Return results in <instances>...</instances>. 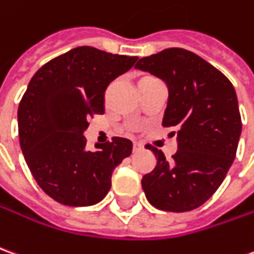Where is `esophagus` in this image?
<instances>
[{
  "mask_svg": "<svg viewBox=\"0 0 254 254\" xmlns=\"http://www.w3.org/2000/svg\"><path fill=\"white\" fill-rule=\"evenodd\" d=\"M143 150V144L140 143H133V152H139Z\"/></svg>",
  "mask_w": 254,
  "mask_h": 254,
  "instance_id": "obj_1",
  "label": "esophagus"
}]
</instances>
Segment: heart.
I'll return each instance as SVG.
<instances>
[{
	"label": "heart",
	"instance_id": "1",
	"mask_svg": "<svg viewBox=\"0 0 254 254\" xmlns=\"http://www.w3.org/2000/svg\"><path fill=\"white\" fill-rule=\"evenodd\" d=\"M143 79H145V78H143Z\"/></svg>",
	"mask_w": 254,
	"mask_h": 254
}]
</instances>
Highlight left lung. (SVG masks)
I'll list each match as a JSON object with an SVG mask.
<instances>
[{
	"label": "left lung",
	"mask_w": 254,
	"mask_h": 254,
	"mask_svg": "<svg viewBox=\"0 0 254 254\" xmlns=\"http://www.w3.org/2000/svg\"><path fill=\"white\" fill-rule=\"evenodd\" d=\"M136 68L161 78L169 99L162 125L176 127L177 152L166 161L150 148L157 166L141 179L152 206L189 212L212 196L235 159L242 121L230 79L194 52L169 48L140 59Z\"/></svg>",
	"instance_id": "1"
}]
</instances>
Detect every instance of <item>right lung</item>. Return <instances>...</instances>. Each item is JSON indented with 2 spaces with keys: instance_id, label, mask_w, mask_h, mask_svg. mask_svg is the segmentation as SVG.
<instances>
[{
  "instance_id": "right-lung-1",
  "label": "right lung",
  "mask_w": 254,
  "mask_h": 254,
  "mask_svg": "<svg viewBox=\"0 0 254 254\" xmlns=\"http://www.w3.org/2000/svg\"><path fill=\"white\" fill-rule=\"evenodd\" d=\"M137 56L78 47L44 64L31 78L17 109L24 159L44 192L67 206H90L111 187V176L132 141H113L86 150L90 117L104 113V92L130 70Z\"/></svg>"
}]
</instances>
